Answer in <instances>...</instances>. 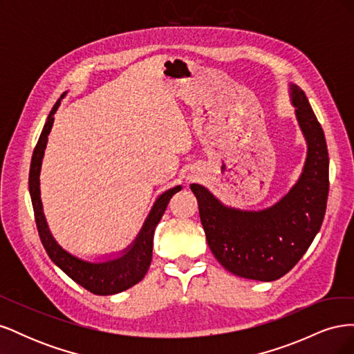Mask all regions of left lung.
I'll return each mask as SVG.
<instances>
[{
    "label": "left lung",
    "mask_w": 354,
    "mask_h": 354,
    "mask_svg": "<svg viewBox=\"0 0 354 354\" xmlns=\"http://www.w3.org/2000/svg\"><path fill=\"white\" fill-rule=\"evenodd\" d=\"M295 116L307 142L303 173L274 205L260 211L226 207L192 185L207 242L218 263L245 279L272 282L286 274L322 226L329 192V158L322 127L304 91L289 85Z\"/></svg>",
    "instance_id": "1"
}]
</instances>
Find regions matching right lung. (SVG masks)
Here are the masks:
<instances>
[{
	"label": "right lung",
	"instance_id": "1",
	"mask_svg": "<svg viewBox=\"0 0 354 354\" xmlns=\"http://www.w3.org/2000/svg\"><path fill=\"white\" fill-rule=\"evenodd\" d=\"M60 100L56 102L47 118V122L42 128V133L38 138V143L34 149V155L30 160L29 169V194L34 207L35 221L42 245L57 267L65 272L72 281L81 285L87 291L95 295H113L122 292L125 289L134 286L140 282L149 270V266L152 261V248H153V233L156 224L162 218L168 202L174 194L181 190V186H176L164 192L162 195L155 201L153 207L149 212V216L143 224L142 230L138 232L136 241L122 251L121 255L109 259L106 261H87L78 259L77 255H72L66 250H63L53 236L47 224L44 208L41 202V190H39V173L42 158L48 140V134L51 131L53 122H55V113L59 108Z\"/></svg>",
	"mask_w": 354,
	"mask_h": 354
}]
</instances>
